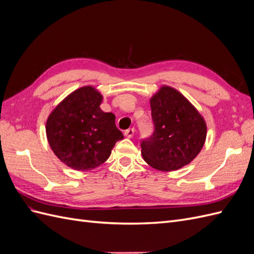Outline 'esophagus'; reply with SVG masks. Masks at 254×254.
I'll list each match as a JSON object with an SVG mask.
<instances>
[{"label":"esophagus","mask_w":254,"mask_h":254,"mask_svg":"<svg viewBox=\"0 0 254 254\" xmlns=\"http://www.w3.org/2000/svg\"><path fill=\"white\" fill-rule=\"evenodd\" d=\"M124 134H125L127 137H132L133 134H134V128H129V129L125 130Z\"/></svg>","instance_id":"obj_1"}]
</instances>
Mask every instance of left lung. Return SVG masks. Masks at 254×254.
<instances>
[{"instance_id": "obj_1", "label": "left lung", "mask_w": 254, "mask_h": 254, "mask_svg": "<svg viewBox=\"0 0 254 254\" xmlns=\"http://www.w3.org/2000/svg\"><path fill=\"white\" fill-rule=\"evenodd\" d=\"M153 133L141 142L145 162L159 171L189 164L203 147L206 125L195 107L177 90L163 86L150 99Z\"/></svg>"}]
</instances>
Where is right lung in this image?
Instances as JSON below:
<instances>
[{"label":"right lung","instance_id":"add662e5","mask_svg":"<svg viewBox=\"0 0 254 254\" xmlns=\"http://www.w3.org/2000/svg\"><path fill=\"white\" fill-rule=\"evenodd\" d=\"M103 96L95 88L82 87L66 96L47 121V136L57 158L76 171H90L106 162L124 135L115 115L99 108Z\"/></svg>","mask_w":254,"mask_h":254}]
</instances>
